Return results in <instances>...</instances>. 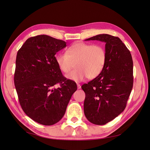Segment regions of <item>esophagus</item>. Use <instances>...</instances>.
<instances>
[{
    "instance_id": "esophagus-1",
    "label": "esophagus",
    "mask_w": 150,
    "mask_h": 150,
    "mask_svg": "<svg viewBox=\"0 0 150 150\" xmlns=\"http://www.w3.org/2000/svg\"><path fill=\"white\" fill-rule=\"evenodd\" d=\"M77 86H78V89H81V85H80L79 84H77Z\"/></svg>"
}]
</instances>
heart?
I'll list each match as a JSON object with an SVG mask.
<instances>
[{
	"label": "heart",
	"instance_id": "b5f03b06",
	"mask_svg": "<svg viewBox=\"0 0 150 150\" xmlns=\"http://www.w3.org/2000/svg\"><path fill=\"white\" fill-rule=\"evenodd\" d=\"M55 60L59 69L65 74L75 64L76 69L66 78L78 83L86 78L94 79L101 74L106 62V52L101 45L78 42L68 47L65 53L57 54Z\"/></svg>",
	"mask_w": 150,
	"mask_h": 150
}]
</instances>
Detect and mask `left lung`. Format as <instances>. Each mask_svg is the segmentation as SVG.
I'll list each match as a JSON object with an SVG mask.
<instances>
[{
	"instance_id": "obj_1",
	"label": "left lung",
	"mask_w": 150,
	"mask_h": 150,
	"mask_svg": "<svg viewBox=\"0 0 150 150\" xmlns=\"http://www.w3.org/2000/svg\"><path fill=\"white\" fill-rule=\"evenodd\" d=\"M105 42L106 62L101 74L81 88L86 94L84 115L89 121L103 125L124 111L133 85V64L128 49L117 37L99 34L85 40Z\"/></svg>"
}]
</instances>
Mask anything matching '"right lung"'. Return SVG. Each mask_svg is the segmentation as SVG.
<instances>
[{
  "instance_id": "1",
  "label": "right lung",
  "mask_w": 150,
  "mask_h": 150,
  "mask_svg": "<svg viewBox=\"0 0 150 150\" xmlns=\"http://www.w3.org/2000/svg\"><path fill=\"white\" fill-rule=\"evenodd\" d=\"M65 47L64 40L39 35L29 38L17 54L13 79L19 103L30 118L43 125L62 119L77 90L56 62V54ZM57 83L60 87L54 88Z\"/></svg>"
}]
</instances>
